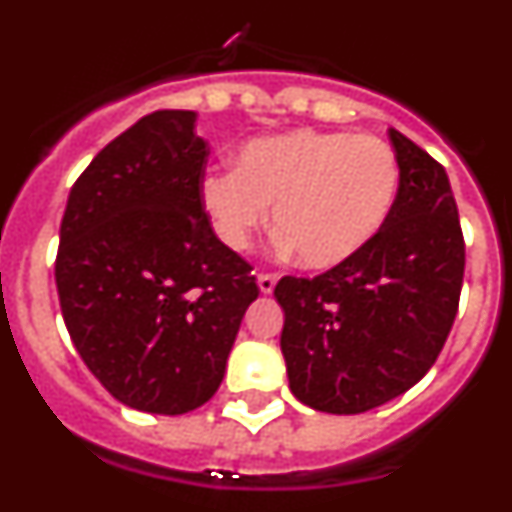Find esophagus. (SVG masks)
<instances>
[{
	"mask_svg": "<svg viewBox=\"0 0 512 512\" xmlns=\"http://www.w3.org/2000/svg\"><path fill=\"white\" fill-rule=\"evenodd\" d=\"M259 289H261V295H271L274 292V287H277V274H259Z\"/></svg>",
	"mask_w": 512,
	"mask_h": 512,
	"instance_id": "34e87169",
	"label": "esophagus"
}]
</instances>
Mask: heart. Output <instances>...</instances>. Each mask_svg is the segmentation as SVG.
I'll use <instances>...</instances> for the list:
<instances>
[{"label":"heart","mask_w":512,"mask_h":512,"mask_svg":"<svg viewBox=\"0 0 512 512\" xmlns=\"http://www.w3.org/2000/svg\"><path fill=\"white\" fill-rule=\"evenodd\" d=\"M400 189V164L387 140L366 133L289 130L243 143L235 171H207L202 210L217 238L246 251L274 225L302 266L333 269L374 241Z\"/></svg>","instance_id":"b5f03b06"}]
</instances>
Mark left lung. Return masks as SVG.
I'll return each mask as SVG.
<instances>
[{"instance_id":"1","label":"left lung","mask_w":512,"mask_h":512,"mask_svg":"<svg viewBox=\"0 0 512 512\" xmlns=\"http://www.w3.org/2000/svg\"><path fill=\"white\" fill-rule=\"evenodd\" d=\"M390 140L400 189L374 241L320 277H284L274 289L289 390L320 413H366L408 392L459 307L464 238L449 176L395 128Z\"/></svg>"}]
</instances>
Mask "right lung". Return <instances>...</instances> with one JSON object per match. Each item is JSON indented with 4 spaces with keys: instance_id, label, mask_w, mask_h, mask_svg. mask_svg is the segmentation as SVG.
<instances>
[{
    "instance_id": "obj_1",
    "label": "right lung",
    "mask_w": 512,
    "mask_h": 512,
    "mask_svg": "<svg viewBox=\"0 0 512 512\" xmlns=\"http://www.w3.org/2000/svg\"><path fill=\"white\" fill-rule=\"evenodd\" d=\"M197 112L140 117L92 158L61 220L63 323L115 400L156 415L200 408L223 382L248 305L251 266L202 210Z\"/></svg>"
}]
</instances>
